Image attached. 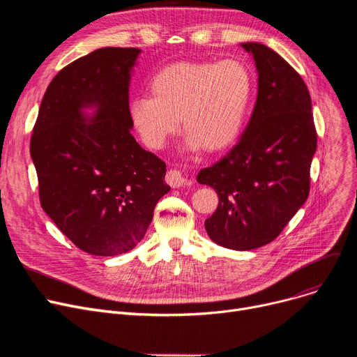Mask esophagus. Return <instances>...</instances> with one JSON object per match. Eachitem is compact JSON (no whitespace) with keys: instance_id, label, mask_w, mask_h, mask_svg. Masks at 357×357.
Here are the masks:
<instances>
[{"instance_id":"obj_1","label":"esophagus","mask_w":357,"mask_h":357,"mask_svg":"<svg viewBox=\"0 0 357 357\" xmlns=\"http://www.w3.org/2000/svg\"><path fill=\"white\" fill-rule=\"evenodd\" d=\"M166 182L171 185L172 188H181V186L190 183L188 178H185V175L176 171V169H171V171L166 172Z\"/></svg>"}]
</instances>
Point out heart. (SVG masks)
I'll use <instances>...</instances> for the list:
<instances>
[{"instance_id":"1","label":"heart","mask_w":357,"mask_h":357,"mask_svg":"<svg viewBox=\"0 0 357 357\" xmlns=\"http://www.w3.org/2000/svg\"><path fill=\"white\" fill-rule=\"evenodd\" d=\"M152 98L139 96L128 107L142 142L163 149L179 128L186 131L185 150L226 149L245 121L252 93L246 66L226 59L217 63L178 62L158 70L149 82Z\"/></svg>"}]
</instances>
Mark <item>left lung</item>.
Instances as JSON below:
<instances>
[{
    "mask_svg": "<svg viewBox=\"0 0 357 357\" xmlns=\"http://www.w3.org/2000/svg\"><path fill=\"white\" fill-rule=\"evenodd\" d=\"M257 70V98L237 144L199 171L218 207L205 220L217 245L252 250L275 240L310 194L317 149L311 97L299 73L271 47L248 42Z\"/></svg>",
    "mask_w": 357,
    "mask_h": 357,
    "instance_id": "8db88e82",
    "label": "left lung"
}]
</instances>
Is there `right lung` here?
I'll return each instance as SVG.
<instances>
[{
  "label": "right lung",
  "mask_w": 357,
  "mask_h": 357,
  "mask_svg": "<svg viewBox=\"0 0 357 357\" xmlns=\"http://www.w3.org/2000/svg\"><path fill=\"white\" fill-rule=\"evenodd\" d=\"M140 52L102 47L65 66L49 84L33 128L42 208L89 255L135 249L171 191L165 162L130 131L128 86Z\"/></svg>",
  "instance_id": "add662e5"
}]
</instances>
